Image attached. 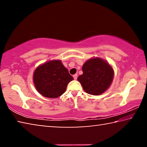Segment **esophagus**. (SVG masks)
Here are the masks:
<instances>
[{
    "instance_id": "esophagus-1",
    "label": "esophagus",
    "mask_w": 147,
    "mask_h": 147,
    "mask_svg": "<svg viewBox=\"0 0 147 147\" xmlns=\"http://www.w3.org/2000/svg\"><path fill=\"white\" fill-rule=\"evenodd\" d=\"M73 78H74V80H76L77 78H78V74H74V75H73Z\"/></svg>"
}]
</instances>
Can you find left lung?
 I'll return each mask as SVG.
<instances>
[{"mask_svg": "<svg viewBox=\"0 0 147 147\" xmlns=\"http://www.w3.org/2000/svg\"><path fill=\"white\" fill-rule=\"evenodd\" d=\"M83 74L78 77V81L87 93L99 95L111 86L114 71L108 61L97 58L86 61L82 66Z\"/></svg>", "mask_w": 147, "mask_h": 147, "instance_id": "1", "label": "left lung"}]
</instances>
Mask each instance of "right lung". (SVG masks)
Listing matches in <instances>:
<instances>
[{
    "instance_id": "obj_1",
    "label": "right lung",
    "mask_w": 147,
    "mask_h": 147,
    "mask_svg": "<svg viewBox=\"0 0 147 147\" xmlns=\"http://www.w3.org/2000/svg\"><path fill=\"white\" fill-rule=\"evenodd\" d=\"M73 80L61 60H51L39 65L33 74L36 90L41 95L54 98L63 94Z\"/></svg>"
}]
</instances>
